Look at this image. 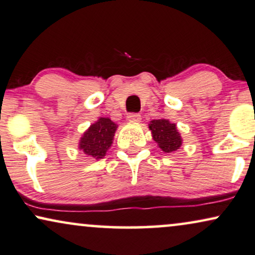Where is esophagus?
<instances>
[{"instance_id":"esophagus-1","label":"esophagus","mask_w":255,"mask_h":255,"mask_svg":"<svg viewBox=\"0 0 255 255\" xmlns=\"http://www.w3.org/2000/svg\"><path fill=\"white\" fill-rule=\"evenodd\" d=\"M128 121L130 122H140L141 121V115L137 114V113H129L128 114Z\"/></svg>"}]
</instances>
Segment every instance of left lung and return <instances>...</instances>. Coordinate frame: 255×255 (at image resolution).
Returning <instances> with one entry per match:
<instances>
[{
    "mask_svg": "<svg viewBox=\"0 0 255 255\" xmlns=\"http://www.w3.org/2000/svg\"><path fill=\"white\" fill-rule=\"evenodd\" d=\"M152 138L164 152H172L181 147L182 138L176 129V125L170 124L165 119L152 120L149 125Z\"/></svg>",
    "mask_w": 255,
    "mask_h": 255,
    "instance_id": "8db88e82",
    "label": "left lung"
}]
</instances>
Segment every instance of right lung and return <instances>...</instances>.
Listing matches in <instances>:
<instances>
[{"label": "right lung", "instance_id": "1", "mask_svg": "<svg viewBox=\"0 0 255 255\" xmlns=\"http://www.w3.org/2000/svg\"><path fill=\"white\" fill-rule=\"evenodd\" d=\"M115 130L117 125L111 119L100 118L85 131L79 142V148L94 158H103L113 143Z\"/></svg>", "mask_w": 255, "mask_h": 255}]
</instances>
